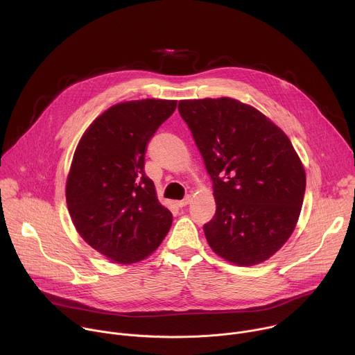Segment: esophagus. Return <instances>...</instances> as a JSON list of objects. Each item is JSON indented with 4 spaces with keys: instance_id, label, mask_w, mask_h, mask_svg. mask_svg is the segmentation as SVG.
<instances>
[{
    "instance_id": "34e87169",
    "label": "esophagus",
    "mask_w": 355,
    "mask_h": 355,
    "mask_svg": "<svg viewBox=\"0 0 355 355\" xmlns=\"http://www.w3.org/2000/svg\"><path fill=\"white\" fill-rule=\"evenodd\" d=\"M191 202V195H187L184 199H181V200H177L175 204H177V207L178 208H182V207H187L188 204Z\"/></svg>"
}]
</instances>
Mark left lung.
Instances as JSON below:
<instances>
[{
  "label": "left lung",
  "mask_w": 355,
  "mask_h": 355,
  "mask_svg": "<svg viewBox=\"0 0 355 355\" xmlns=\"http://www.w3.org/2000/svg\"><path fill=\"white\" fill-rule=\"evenodd\" d=\"M214 182L216 214L204 225L211 248L237 266L268 260L292 234L306 188L288 136L233 98L178 103Z\"/></svg>",
  "instance_id": "1"
}]
</instances>
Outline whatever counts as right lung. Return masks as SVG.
<instances>
[{
	"label": "right lung",
	"instance_id": "right-lung-1",
	"mask_svg": "<svg viewBox=\"0 0 355 355\" xmlns=\"http://www.w3.org/2000/svg\"><path fill=\"white\" fill-rule=\"evenodd\" d=\"M177 101L121 103L99 115L74 151L66 200L80 236L118 264L144 260L168 233L173 215L144 173L148 140Z\"/></svg>",
	"mask_w": 355,
	"mask_h": 355
}]
</instances>
